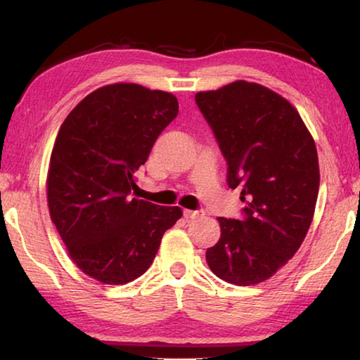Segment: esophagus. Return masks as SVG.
<instances>
[{
    "label": "esophagus",
    "mask_w": 360,
    "mask_h": 360,
    "mask_svg": "<svg viewBox=\"0 0 360 360\" xmlns=\"http://www.w3.org/2000/svg\"><path fill=\"white\" fill-rule=\"evenodd\" d=\"M205 214L203 210H184V217L186 219H197Z\"/></svg>",
    "instance_id": "1"
}]
</instances>
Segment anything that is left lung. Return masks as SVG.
Masks as SVG:
<instances>
[{
	"mask_svg": "<svg viewBox=\"0 0 360 360\" xmlns=\"http://www.w3.org/2000/svg\"><path fill=\"white\" fill-rule=\"evenodd\" d=\"M195 103L241 188L240 219L219 217L221 238L206 251L217 278L252 285L294 257L311 225L319 192L314 139L300 114L264 85L236 81L198 92Z\"/></svg>",
	"mask_w": 360,
	"mask_h": 360,
	"instance_id": "1",
	"label": "left lung"
}]
</instances>
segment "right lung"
<instances>
[{
    "label": "right lung",
    "mask_w": 360,
    "mask_h": 360,
    "mask_svg": "<svg viewBox=\"0 0 360 360\" xmlns=\"http://www.w3.org/2000/svg\"><path fill=\"white\" fill-rule=\"evenodd\" d=\"M176 96L112 84L79 103L60 127L47 173L52 222L75 264L105 284H125L150 266L178 206L131 197L135 173L178 115Z\"/></svg>",
    "instance_id": "1"
}]
</instances>
